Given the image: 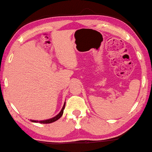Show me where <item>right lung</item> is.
I'll return each instance as SVG.
<instances>
[{
  "label": "right lung",
  "mask_w": 152,
  "mask_h": 152,
  "mask_svg": "<svg viewBox=\"0 0 152 152\" xmlns=\"http://www.w3.org/2000/svg\"><path fill=\"white\" fill-rule=\"evenodd\" d=\"M65 104H64L63 107H62V110H61V111H60V113H59V114H58L56 116L53 117V118H50V119H48V120H45V121H31L32 122H39V123H40V124H50V123H53V122L56 121H57L58 119H59L61 117H62V114H63L64 109H65Z\"/></svg>",
  "instance_id": "obj_1"
}]
</instances>
